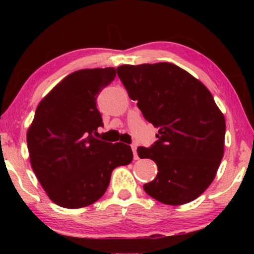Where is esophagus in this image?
Masks as SVG:
<instances>
[{
    "label": "esophagus",
    "mask_w": 254,
    "mask_h": 254,
    "mask_svg": "<svg viewBox=\"0 0 254 254\" xmlns=\"http://www.w3.org/2000/svg\"><path fill=\"white\" fill-rule=\"evenodd\" d=\"M136 149H137V145L136 144H131V150H133V154H134V159H137L138 158Z\"/></svg>",
    "instance_id": "34e87169"
}]
</instances>
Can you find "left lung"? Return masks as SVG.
Listing matches in <instances>:
<instances>
[{"label":"left lung","mask_w":254,"mask_h":254,"mask_svg":"<svg viewBox=\"0 0 254 254\" xmlns=\"http://www.w3.org/2000/svg\"><path fill=\"white\" fill-rule=\"evenodd\" d=\"M118 76L144 119L158 128L151 147H138L158 173L143 190L159 202L179 206L208 189L223 158L225 119L206 86L170 62L123 64Z\"/></svg>","instance_id":"left-lung-1"}]
</instances>
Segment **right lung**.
I'll return each instance as SVG.
<instances>
[{
	"label": "right lung",
	"instance_id": "obj_1",
	"mask_svg": "<svg viewBox=\"0 0 254 254\" xmlns=\"http://www.w3.org/2000/svg\"><path fill=\"white\" fill-rule=\"evenodd\" d=\"M116 72V68L71 72L37 107L26 135L31 166L58 206L76 209L96 202L113 170L133 159L128 144L96 137L103 127L97 96Z\"/></svg>",
	"mask_w": 254,
	"mask_h": 254
}]
</instances>
